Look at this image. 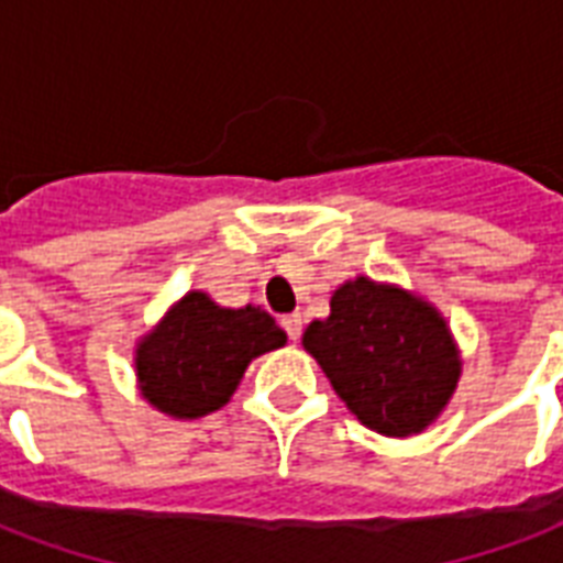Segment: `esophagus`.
<instances>
[{
	"label": "esophagus",
	"mask_w": 563,
	"mask_h": 563,
	"mask_svg": "<svg viewBox=\"0 0 563 563\" xmlns=\"http://www.w3.org/2000/svg\"><path fill=\"white\" fill-rule=\"evenodd\" d=\"M280 327L286 330V335H289L291 342H298L300 330H303V318H300L298 312H291V316H283Z\"/></svg>",
	"instance_id": "1"
}]
</instances>
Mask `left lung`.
Instances as JSON below:
<instances>
[{
    "label": "left lung",
    "instance_id": "obj_1",
    "mask_svg": "<svg viewBox=\"0 0 563 563\" xmlns=\"http://www.w3.org/2000/svg\"><path fill=\"white\" fill-rule=\"evenodd\" d=\"M303 347L347 409L383 435L427 429L459 379L444 318L423 300L368 277L335 289L330 318L307 327Z\"/></svg>",
    "mask_w": 563,
    "mask_h": 563
}]
</instances>
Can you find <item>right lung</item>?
Segmentation results:
<instances>
[{
  "label": "right lung",
  "instance_id": "obj_1",
  "mask_svg": "<svg viewBox=\"0 0 563 563\" xmlns=\"http://www.w3.org/2000/svg\"><path fill=\"white\" fill-rule=\"evenodd\" d=\"M286 333L256 307L224 309L189 291L136 353L143 397L172 418H201L236 391L247 362L283 347Z\"/></svg>",
  "mask_w": 563,
  "mask_h": 563
}]
</instances>
